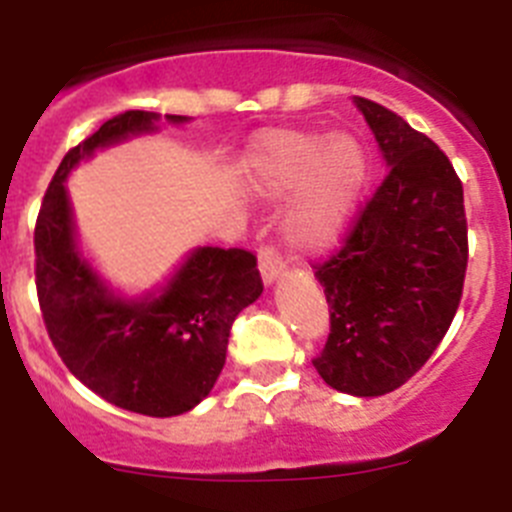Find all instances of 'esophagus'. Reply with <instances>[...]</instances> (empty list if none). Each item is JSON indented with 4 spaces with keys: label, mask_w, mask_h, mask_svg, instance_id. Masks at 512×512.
<instances>
[{
    "label": "esophagus",
    "mask_w": 512,
    "mask_h": 512,
    "mask_svg": "<svg viewBox=\"0 0 512 512\" xmlns=\"http://www.w3.org/2000/svg\"><path fill=\"white\" fill-rule=\"evenodd\" d=\"M259 271L266 287H271V284L277 282V279L284 274V264L277 253L271 251V248H264V251L259 253Z\"/></svg>",
    "instance_id": "esophagus-1"
}]
</instances>
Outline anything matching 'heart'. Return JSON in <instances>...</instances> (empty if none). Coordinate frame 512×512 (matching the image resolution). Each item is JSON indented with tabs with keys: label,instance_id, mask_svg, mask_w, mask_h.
Wrapping results in <instances>:
<instances>
[{
	"label": "heart",
	"instance_id": "obj_1",
	"mask_svg": "<svg viewBox=\"0 0 512 512\" xmlns=\"http://www.w3.org/2000/svg\"><path fill=\"white\" fill-rule=\"evenodd\" d=\"M246 182L261 200H295L284 217V238L297 251L323 253L336 246L359 205L369 158L346 130L320 133L271 130L259 135L243 158Z\"/></svg>",
	"mask_w": 512,
	"mask_h": 512
}]
</instances>
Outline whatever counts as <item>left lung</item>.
Segmentation results:
<instances>
[{
    "label": "left lung",
    "instance_id": "1",
    "mask_svg": "<svg viewBox=\"0 0 512 512\" xmlns=\"http://www.w3.org/2000/svg\"><path fill=\"white\" fill-rule=\"evenodd\" d=\"M354 104L387 174L341 251L315 271L330 305V336L312 364L343 395L379 397L431 359L454 320L467 217L446 153L382 104L364 97Z\"/></svg>",
    "mask_w": 512,
    "mask_h": 512
}]
</instances>
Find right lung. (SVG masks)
I'll list each match as a JSON object with an SVG mask.
<instances>
[{
    "label": "right lung",
    "mask_w": 512,
    "mask_h": 512,
    "mask_svg": "<svg viewBox=\"0 0 512 512\" xmlns=\"http://www.w3.org/2000/svg\"><path fill=\"white\" fill-rule=\"evenodd\" d=\"M189 120L166 115L169 125ZM158 122L156 112H122L63 156L35 225V284L48 336L81 384L122 410L171 418L210 395L230 325L264 284L253 253L197 246L164 282L125 295L84 253L66 179L97 151L158 133Z\"/></svg>",
    "instance_id": "1"
}]
</instances>
